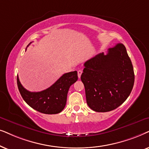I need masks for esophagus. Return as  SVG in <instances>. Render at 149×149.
Segmentation results:
<instances>
[{
	"label": "esophagus",
	"mask_w": 149,
	"mask_h": 149,
	"mask_svg": "<svg viewBox=\"0 0 149 149\" xmlns=\"http://www.w3.org/2000/svg\"><path fill=\"white\" fill-rule=\"evenodd\" d=\"M82 73V70H78V76L79 78H80Z\"/></svg>",
	"instance_id": "obj_1"
}]
</instances>
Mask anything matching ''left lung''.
Wrapping results in <instances>:
<instances>
[{"instance_id":"1","label":"left lung","mask_w":149,"mask_h":149,"mask_svg":"<svg viewBox=\"0 0 149 149\" xmlns=\"http://www.w3.org/2000/svg\"><path fill=\"white\" fill-rule=\"evenodd\" d=\"M81 75L86 103L98 112L113 110L125 101L134 84L133 65L125 45L118 43L84 64Z\"/></svg>"}]
</instances>
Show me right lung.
I'll return each instance as SVG.
<instances>
[{"instance_id": "add662e5", "label": "right lung", "mask_w": 149, "mask_h": 149, "mask_svg": "<svg viewBox=\"0 0 149 149\" xmlns=\"http://www.w3.org/2000/svg\"><path fill=\"white\" fill-rule=\"evenodd\" d=\"M78 78L76 71L66 73L50 87L40 92L27 91L21 84L18 76L17 84L23 100L29 106L43 114H54L60 113L64 109L69 87Z\"/></svg>"}]
</instances>
